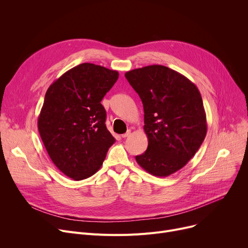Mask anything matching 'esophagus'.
Returning a JSON list of instances; mask_svg holds the SVG:
<instances>
[{
  "label": "esophagus",
  "instance_id": "obj_1",
  "mask_svg": "<svg viewBox=\"0 0 248 248\" xmlns=\"http://www.w3.org/2000/svg\"><path fill=\"white\" fill-rule=\"evenodd\" d=\"M129 135H131V131H127L125 134H123V135H122V138H124H124H127Z\"/></svg>",
  "mask_w": 248,
  "mask_h": 248
}]
</instances>
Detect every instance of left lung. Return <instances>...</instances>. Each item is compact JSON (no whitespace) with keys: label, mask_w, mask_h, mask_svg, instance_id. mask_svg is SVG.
Here are the masks:
<instances>
[{"label":"left lung","mask_w":248,"mask_h":248,"mask_svg":"<svg viewBox=\"0 0 248 248\" xmlns=\"http://www.w3.org/2000/svg\"><path fill=\"white\" fill-rule=\"evenodd\" d=\"M125 78L141 99L148 149L137 163L155 177L183 168L206 137L207 122L197 86L163 65L127 71Z\"/></svg>","instance_id":"left-lung-1"}]
</instances>
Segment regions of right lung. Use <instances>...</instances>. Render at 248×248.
Returning <instances> with one entry per match:
<instances>
[{
    "instance_id": "add662e5",
    "label": "right lung",
    "mask_w": 248,
    "mask_h": 248,
    "mask_svg": "<svg viewBox=\"0 0 248 248\" xmlns=\"http://www.w3.org/2000/svg\"><path fill=\"white\" fill-rule=\"evenodd\" d=\"M117 78L115 70L82 63L46 91L38 117L39 134L52 162L75 181L95 174L114 144L100 101Z\"/></svg>"
}]
</instances>
